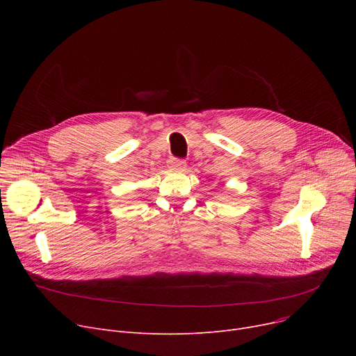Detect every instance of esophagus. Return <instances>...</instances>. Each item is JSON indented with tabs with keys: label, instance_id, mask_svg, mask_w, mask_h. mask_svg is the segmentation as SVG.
<instances>
[{
	"label": "esophagus",
	"instance_id": "34e87169",
	"mask_svg": "<svg viewBox=\"0 0 356 356\" xmlns=\"http://www.w3.org/2000/svg\"><path fill=\"white\" fill-rule=\"evenodd\" d=\"M168 167H170L172 170H184L186 161L180 159H170L168 160Z\"/></svg>",
	"mask_w": 356,
	"mask_h": 356
}]
</instances>
